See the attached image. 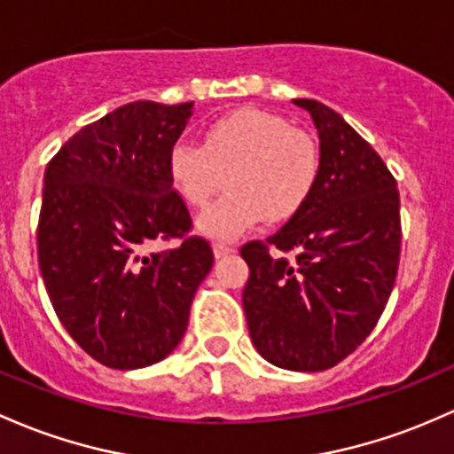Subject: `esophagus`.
Masks as SVG:
<instances>
[{"mask_svg": "<svg viewBox=\"0 0 454 454\" xmlns=\"http://www.w3.org/2000/svg\"><path fill=\"white\" fill-rule=\"evenodd\" d=\"M213 252H215V258H223L228 256V254L235 252V246H228V243H215V246H213Z\"/></svg>", "mask_w": 454, "mask_h": 454, "instance_id": "obj_1", "label": "esophagus"}]
</instances>
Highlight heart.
I'll list each match as a JSON object with an SVG mask.
<instances>
[{"mask_svg":"<svg viewBox=\"0 0 454 454\" xmlns=\"http://www.w3.org/2000/svg\"><path fill=\"white\" fill-rule=\"evenodd\" d=\"M321 154L315 137L278 114L243 107L211 122L204 142L178 139L168 172L189 207H204L223 185L231 192L198 217L202 235L232 241L254 223L293 217L315 192Z\"/></svg>","mask_w":454,"mask_h":454,"instance_id":"heart-1","label":"heart"}]
</instances>
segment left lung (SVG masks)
I'll return each mask as SVG.
<instances>
[{
    "label": "left lung",
    "mask_w": 454,
    "mask_h": 454,
    "mask_svg": "<svg viewBox=\"0 0 454 454\" xmlns=\"http://www.w3.org/2000/svg\"><path fill=\"white\" fill-rule=\"evenodd\" d=\"M293 103L310 112L321 170L315 192L276 235L241 247L250 267L243 310L267 362L317 372L351 356L390 300L401 202L383 159L340 114L312 98Z\"/></svg>",
    "instance_id": "8db88e82"
}]
</instances>
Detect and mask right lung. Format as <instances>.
<instances>
[{
	"mask_svg": "<svg viewBox=\"0 0 454 454\" xmlns=\"http://www.w3.org/2000/svg\"><path fill=\"white\" fill-rule=\"evenodd\" d=\"M192 106L127 103L74 133L44 170V286L64 330L103 366L133 371L172 353L213 267L168 172Z\"/></svg>",
	"mask_w": 454,
	"mask_h": 454,
	"instance_id": "1",
	"label": "right lung"
}]
</instances>
